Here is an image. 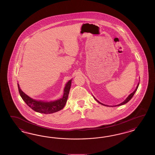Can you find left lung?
I'll list each match as a JSON object with an SVG mask.
<instances>
[{
	"label": "left lung",
	"mask_w": 155,
	"mask_h": 155,
	"mask_svg": "<svg viewBox=\"0 0 155 155\" xmlns=\"http://www.w3.org/2000/svg\"><path fill=\"white\" fill-rule=\"evenodd\" d=\"M139 81H140V80H139ZM139 84H138L137 85V86H136V89L131 94H130L128 97H127V98L122 103H120V104H117V105H115V106H111V107H114V106H121V105H123V104H126V103H127L128 101H130V100H131V99L132 98V97L134 96V95L135 94V92L136 91V90L137 89V88H138V87H139ZM93 97H94V98L99 103H100L101 104H102V105H103V106H108V105H106V104H103L102 103H101V102H100L99 101H98L97 99L95 98V97H94V96H93Z\"/></svg>",
	"instance_id": "obj_1"
}]
</instances>
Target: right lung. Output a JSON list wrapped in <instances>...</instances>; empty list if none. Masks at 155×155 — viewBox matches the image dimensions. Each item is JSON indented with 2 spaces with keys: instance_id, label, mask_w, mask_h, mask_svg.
I'll return each mask as SVG.
<instances>
[{
  "instance_id": "add662e5",
  "label": "right lung",
  "mask_w": 155,
  "mask_h": 155,
  "mask_svg": "<svg viewBox=\"0 0 155 155\" xmlns=\"http://www.w3.org/2000/svg\"><path fill=\"white\" fill-rule=\"evenodd\" d=\"M72 79L69 80L66 84L64 89V94L62 98L51 101H43L36 100L29 97L25 94L21 90L19 84L18 83L19 94L21 98L33 110L39 113L49 114L60 111L65 107L67 102L69 93L71 89Z\"/></svg>"
}]
</instances>
